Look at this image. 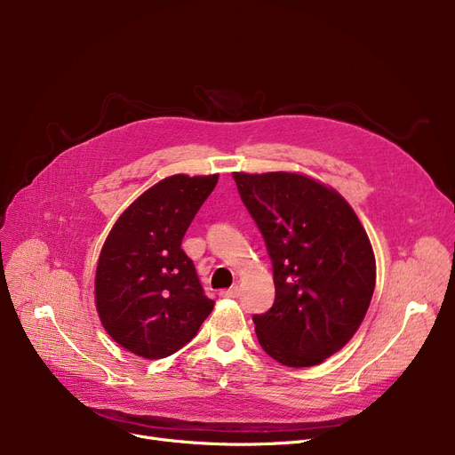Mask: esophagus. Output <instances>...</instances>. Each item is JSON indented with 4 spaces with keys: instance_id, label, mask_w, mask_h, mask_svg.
Instances as JSON below:
<instances>
[{
    "instance_id": "1",
    "label": "esophagus",
    "mask_w": 455,
    "mask_h": 455,
    "mask_svg": "<svg viewBox=\"0 0 455 455\" xmlns=\"http://www.w3.org/2000/svg\"><path fill=\"white\" fill-rule=\"evenodd\" d=\"M221 297H225V299H237V297H240V288H237V285H232L230 290L221 291Z\"/></svg>"
}]
</instances>
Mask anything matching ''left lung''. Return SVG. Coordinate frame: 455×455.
<instances>
[{
	"label": "left lung",
	"instance_id": "8db88e82",
	"mask_svg": "<svg viewBox=\"0 0 455 455\" xmlns=\"http://www.w3.org/2000/svg\"><path fill=\"white\" fill-rule=\"evenodd\" d=\"M232 177L273 261L275 302L252 317L258 341L282 365H319L352 339L369 309V235L336 189L306 175Z\"/></svg>",
	"mask_w": 455,
	"mask_h": 455
}]
</instances>
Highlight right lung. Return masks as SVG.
I'll use <instances>...</instances> for the list:
<instances>
[{
	"label": "right lung",
	"instance_id": "obj_1",
	"mask_svg": "<svg viewBox=\"0 0 455 455\" xmlns=\"http://www.w3.org/2000/svg\"><path fill=\"white\" fill-rule=\"evenodd\" d=\"M220 175H173L149 188L114 223L95 271V306L108 336L160 360L196 338L210 300L180 249Z\"/></svg>",
	"mask_w": 455,
	"mask_h": 455
}]
</instances>
